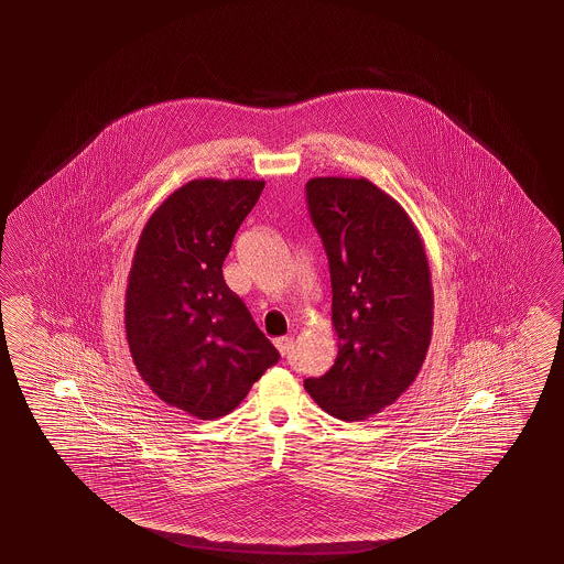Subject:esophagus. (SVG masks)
Here are the masks:
<instances>
[{
    "instance_id": "1",
    "label": "esophagus",
    "mask_w": 564,
    "mask_h": 564,
    "mask_svg": "<svg viewBox=\"0 0 564 564\" xmlns=\"http://www.w3.org/2000/svg\"><path fill=\"white\" fill-rule=\"evenodd\" d=\"M274 346H276L278 351L282 354V356H288L290 354V349H292V339L286 338H278L274 339Z\"/></svg>"
}]
</instances>
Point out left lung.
<instances>
[{"label": "left lung", "instance_id": "left-lung-1", "mask_svg": "<svg viewBox=\"0 0 564 564\" xmlns=\"http://www.w3.org/2000/svg\"><path fill=\"white\" fill-rule=\"evenodd\" d=\"M306 200L328 254L338 358L304 388L329 415L368 420L400 400L430 349L425 246L403 206L368 178H310Z\"/></svg>", "mask_w": 564, "mask_h": 564}]
</instances>
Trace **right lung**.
<instances>
[{
    "label": "right lung",
    "mask_w": 564,
    "mask_h": 564,
    "mask_svg": "<svg viewBox=\"0 0 564 564\" xmlns=\"http://www.w3.org/2000/svg\"><path fill=\"white\" fill-rule=\"evenodd\" d=\"M264 181L195 178L166 196L134 248L124 332L156 398L198 420L238 408L280 354L223 276Z\"/></svg>",
    "instance_id": "right-lung-1"
}]
</instances>
